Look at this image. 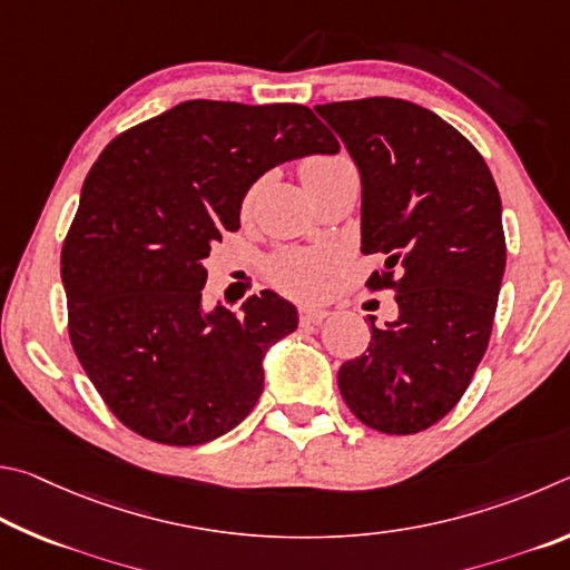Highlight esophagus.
<instances>
[{
  "label": "esophagus",
  "mask_w": 570,
  "mask_h": 570,
  "mask_svg": "<svg viewBox=\"0 0 570 570\" xmlns=\"http://www.w3.org/2000/svg\"><path fill=\"white\" fill-rule=\"evenodd\" d=\"M327 315H331V311H325V307L303 305L301 311H297V321H301V325H317V323H323Z\"/></svg>",
  "instance_id": "34e87169"
}]
</instances>
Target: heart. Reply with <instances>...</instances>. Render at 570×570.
Listing matches in <instances>:
<instances>
[{"label":"heart","instance_id":"obj_1","mask_svg":"<svg viewBox=\"0 0 570 570\" xmlns=\"http://www.w3.org/2000/svg\"><path fill=\"white\" fill-rule=\"evenodd\" d=\"M351 165V159L341 155H313L305 157L301 163V179L307 187V193L323 183L327 175L335 169ZM257 187H249L239 203V217L247 219L255 209ZM331 275V259L323 253H307V249H283L269 257L267 263V277L277 291L293 297H315L323 293L325 279Z\"/></svg>","mask_w":570,"mask_h":570}]
</instances>
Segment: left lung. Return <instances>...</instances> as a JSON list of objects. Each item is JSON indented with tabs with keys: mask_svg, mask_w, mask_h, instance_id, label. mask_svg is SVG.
<instances>
[{
	"mask_svg": "<svg viewBox=\"0 0 570 570\" xmlns=\"http://www.w3.org/2000/svg\"><path fill=\"white\" fill-rule=\"evenodd\" d=\"M361 169L367 279L397 317L337 373L357 421L413 435L453 411L493 333L505 269L501 195L481 153L431 109L393 97L317 105Z\"/></svg>",
	"mask_w": 570,
	"mask_h": 570,
	"instance_id": "obj_1",
	"label": "left lung"
}]
</instances>
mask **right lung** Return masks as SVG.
Instances as JSON below:
<instances>
[{"label": "right lung", "instance_id": "add662e5", "mask_svg": "<svg viewBox=\"0 0 570 570\" xmlns=\"http://www.w3.org/2000/svg\"><path fill=\"white\" fill-rule=\"evenodd\" d=\"M311 107L189 99L125 129L89 169L62 245L69 341L105 405L163 445H203L245 421L267 347L297 327L263 291L203 311L205 257L239 227L269 167L335 155Z\"/></svg>", "mask_w": 570, "mask_h": 570}]
</instances>
